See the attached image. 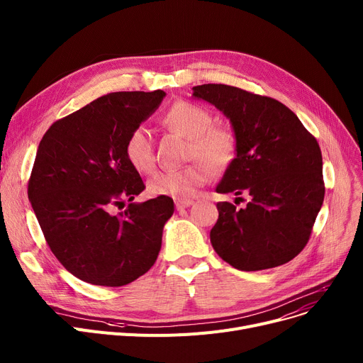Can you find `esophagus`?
<instances>
[{
	"instance_id": "1",
	"label": "esophagus",
	"mask_w": 363,
	"mask_h": 363,
	"mask_svg": "<svg viewBox=\"0 0 363 363\" xmlns=\"http://www.w3.org/2000/svg\"><path fill=\"white\" fill-rule=\"evenodd\" d=\"M193 203H194L193 200H177V201H175V206H177L178 211H182V208L189 207Z\"/></svg>"
}]
</instances>
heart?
<instances>
[{
	"mask_svg": "<svg viewBox=\"0 0 363 363\" xmlns=\"http://www.w3.org/2000/svg\"><path fill=\"white\" fill-rule=\"evenodd\" d=\"M164 123L189 140L188 160H196L178 170H159L147 182L151 196L186 200L207 182V169L220 174L231 166L237 155V135L231 128L213 126V118L206 108L178 101L164 114ZM125 156L133 169L150 172L156 155L151 132L147 126L133 128L125 141Z\"/></svg>",
	"mask_w": 363,
	"mask_h": 363,
	"instance_id": "heart-1",
	"label": "heart"
}]
</instances>
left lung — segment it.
<instances>
[{
  "instance_id": "1",
  "label": "left lung",
  "mask_w": 363,
  "mask_h": 363,
  "mask_svg": "<svg viewBox=\"0 0 363 363\" xmlns=\"http://www.w3.org/2000/svg\"><path fill=\"white\" fill-rule=\"evenodd\" d=\"M193 91V97L230 119L238 141L216 193L250 197L245 208L216 204L219 218L211 231L215 252L247 272L290 262L308 244L325 196L316 138L287 106L271 97L222 84Z\"/></svg>"
}]
</instances>
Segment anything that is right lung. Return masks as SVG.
Segmentation results:
<instances>
[{
  "instance_id": "obj_1",
  "label": "right lung",
  "mask_w": 363,
  "mask_h": 363,
  "mask_svg": "<svg viewBox=\"0 0 363 363\" xmlns=\"http://www.w3.org/2000/svg\"><path fill=\"white\" fill-rule=\"evenodd\" d=\"M162 89L111 92L54 122L38 145L28 197L47 244L85 282L122 287L155 264L174 200L144 191L125 156L129 132L163 101ZM123 213L114 214V206Z\"/></svg>"
}]
</instances>
